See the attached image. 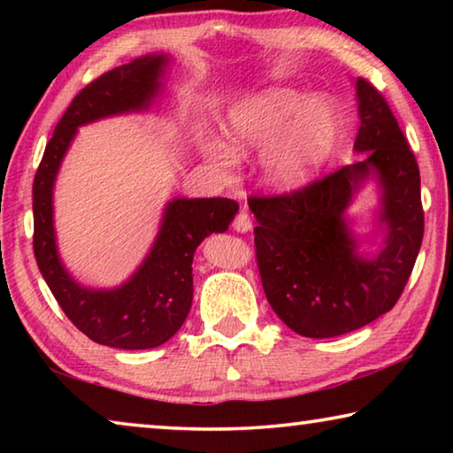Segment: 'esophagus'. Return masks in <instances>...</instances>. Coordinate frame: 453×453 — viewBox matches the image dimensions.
Listing matches in <instances>:
<instances>
[{
    "label": "esophagus",
    "mask_w": 453,
    "mask_h": 453,
    "mask_svg": "<svg viewBox=\"0 0 453 453\" xmlns=\"http://www.w3.org/2000/svg\"><path fill=\"white\" fill-rule=\"evenodd\" d=\"M234 229L235 232H242V234H245V232H250L251 229V218L248 216V211H240L237 213V216L234 218Z\"/></svg>",
    "instance_id": "34e87169"
}]
</instances>
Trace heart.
Returning a JSON list of instances; mask_svg holds the SVG:
<instances>
[{"mask_svg": "<svg viewBox=\"0 0 453 453\" xmlns=\"http://www.w3.org/2000/svg\"><path fill=\"white\" fill-rule=\"evenodd\" d=\"M227 135L237 151L267 148L262 159L264 180L273 188H296L326 164L334 150L340 116L326 99L278 88L237 105L227 118ZM232 148L208 140L203 150L213 165L229 172L235 162Z\"/></svg>", "mask_w": 453, "mask_h": 453, "instance_id": "b5f03b06", "label": "heart"}]
</instances>
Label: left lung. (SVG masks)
Returning <instances> with one entry per match:
<instances>
[{
	"label": "left lung",
	"instance_id": "left-lung-1",
	"mask_svg": "<svg viewBox=\"0 0 453 453\" xmlns=\"http://www.w3.org/2000/svg\"><path fill=\"white\" fill-rule=\"evenodd\" d=\"M362 162L281 196H251L256 259L267 302L305 337H335L364 327L400 300L424 240L419 167L392 110L370 81H356ZM375 174L380 219L388 227L373 260L357 254L342 218L357 188Z\"/></svg>",
	"mask_w": 453,
	"mask_h": 453
}]
</instances>
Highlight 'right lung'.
I'll return each mask as SVG.
<instances>
[{
  "label": "right lung",
  "mask_w": 453,
  "mask_h": 453,
  "mask_svg": "<svg viewBox=\"0 0 453 453\" xmlns=\"http://www.w3.org/2000/svg\"><path fill=\"white\" fill-rule=\"evenodd\" d=\"M167 56L151 53L99 75L72 99L45 145L34 180V254L59 308L89 340L119 349H150L165 343L186 321L194 300L191 262L197 245L226 232L240 205L227 197L167 203L162 227L132 278L116 289H91L61 265L53 232V183L80 126L148 110L162 89Z\"/></svg>",
  "instance_id": "obj_1"
}]
</instances>
